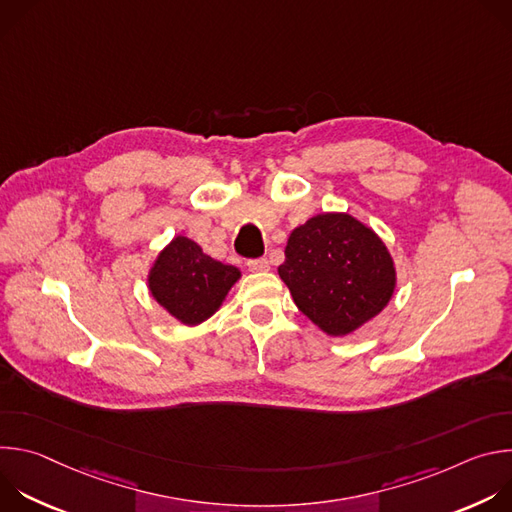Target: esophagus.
<instances>
[{
  "mask_svg": "<svg viewBox=\"0 0 512 512\" xmlns=\"http://www.w3.org/2000/svg\"><path fill=\"white\" fill-rule=\"evenodd\" d=\"M247 267L251 271H267L269 269V261L267 259H251V261H247Z\"/></svg>",
  "mask_w": 512,
  "mask_h": 512,
  "instance_id": "34e87169",
  "label": "esophagus"
}]
</instances>
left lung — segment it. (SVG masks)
Instances as JSON below:
<instances>
[{
	"label": "left lung",
	"instance_id": "8db88e82",
	"mask_svg": "<svg viewBox=\"0 0 512 512\" xmlns=\"http://www.w3.org/2000/svg\"><path fill=\"white\" fill-rule=\"evenodd\" d=\"M277 271L300 312L328 336L379 316L397 283L387 245L346 212L316 214L291 231Z\"/></svg>",
	"mask_w": 512,
	"mask_h": 512
}]
</instances>
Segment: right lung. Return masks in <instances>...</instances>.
Listing matches in <instances>:
<instances>
[{
  "instance_id": "1",
  "label": "right lung",
  "mask_w": 512,
  "mask_h": 512,
  "mask_svg": "<svg viewBox=\"0 0 512 512\" xmlns=\"http://www.w3.org/2000/svg\"><path fill=\"white\" fill-rule=\"evenodd\" d=\"M241 271L208 257L192 239L174 237L156 257L148 287L152 298L176 320L196 326L223 306Z\"/></svg>"
}]
</instances>
